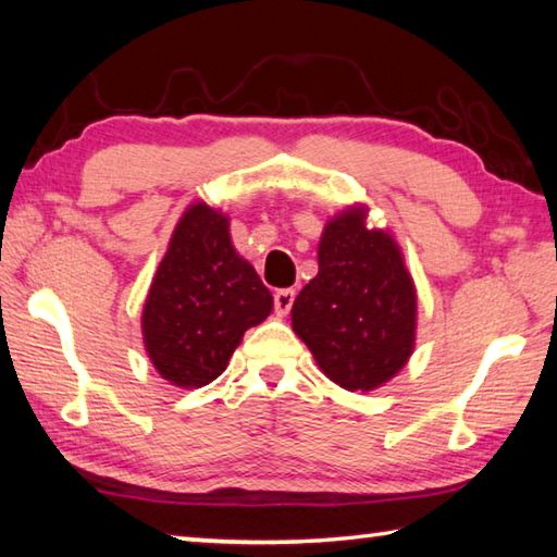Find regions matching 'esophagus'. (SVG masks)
<instances>
[{
  "instance_id": "34e87169",
  "label": "esophagus",
  "mask_w": 557,
  "mask_h": 557,
  "mask_svg": "<svg viewBox=\"0 0 557 557\" xmlns=\"http://www.w3.org/2000/svg\"><path fill=\"white\" fill-rule=\"evenodd\" d=\"M295 297H297V292L295 289H277L275 292V312L280 314V317H285V314H289V309H292V305H295Z\"/></svg>"
}]
</instances>
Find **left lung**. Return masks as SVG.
<instances>
[{
    "label": "left lung",
    "mask_w": 557,
    "mask_h": 557,
    "mask_svg": "<svg viewBox=\"0 0 557 557\" xmlns=\"http://www.w3.org/2000/svg\"><path fill=\"white\" fill-rule=\"evenodd\" d=\"M418 295L391 233L366 228V209L326 223L319 272L292 305V329L326 379L373 391L398 373L414 348Z\"/></svg>",
    "instance_id": "1"
}]
</instances>
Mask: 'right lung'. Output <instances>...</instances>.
I'll return each mask as SVG.
<instances>
[{"mask_svg":"<svg viewBox=\"0 0 557 557\" xmlns=\"http://www.w3.org/2000/svg\"><path fill=\"white\" fill-rule=\"evenodd\" d=\"M270 312V289L235 252L228 215L206 203L186 209L143 309L145 348L159 375L178 388L209 385Z\"/></svg>","mask_w":557,"mask_h":557,"instance_id":"add662e5","label":"right lung"}]
</instances>
